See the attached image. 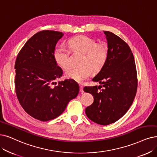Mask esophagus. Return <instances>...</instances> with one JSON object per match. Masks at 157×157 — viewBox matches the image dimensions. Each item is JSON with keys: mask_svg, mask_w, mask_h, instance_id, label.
<instances>
[{"mask_svg": "<svg viewBox=\"0 0 157 157\" xmlns=\"http://www.w3.org/2000/svg\"><path fill=\"white\" fill-rule=\"evenodd\" d=\"M79 87H80V92H83V86L82 84H79Z\"/></svg>", "mask_w": 157, "mask_h": 157, "instance_id": "34e87169", "label": "esophagus"}]
</instances>
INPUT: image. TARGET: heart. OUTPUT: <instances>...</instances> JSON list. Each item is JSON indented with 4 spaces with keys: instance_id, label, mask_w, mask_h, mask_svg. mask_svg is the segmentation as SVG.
<instances>
[{
    "instance_id": "obj_1",
    "label": "heart",
    "mask_w": 157,
    "mask_h": 157,
    "mask_svg": "<svg viewBox=\"0 0 157 157\" xmlns=\"http://www.w3.org/2000/svg\"><path fill=\"white\" fill-rule=\"evenodd\" d=\"M68 46L73 52L83 53L79 60V66H71L65 71L66 77L78 82L88 78L93 73H97L103 67L108 59V49L104 44L97 43L86 35L74 36L68 41ZM56 63L62 68L70 65V53L63 46H58L53 52Z\"/></svg>"
}]
</instances>
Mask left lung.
I'll list each match as a JSON object with an SVG mask.
<instances>
[{
    "instance_id": "8db88e82",
    "label": "left lung",
    "mask_w": 157,
    "mask_h": 157,
    "mask_svg": "<svg viewBox=\"0 0 157 157\" xmlns=\"http://www.w3.org/2000/svg\"><path fill=\"white\" fill-rule=\"evenodd\" d=\"M104 33L108 40V59L93 78L103 86L85 87L84 91L94 98L93 103L86 108L87 117L106 126L119 120L128 111L136 95L138 80L134 57L128 44L110 31ZM101 87L103 89L101 90Z\"/></svg>"
}]
</instances>
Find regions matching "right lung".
I'll list each match as a JSON object with an SVG mask.
<instances>
[{"label": "right lung", "instance_id": "right-lung-1", "mask_svg": "<svg viewBox=\"0 0 157 157\" xmlns=\"http://www.w3.org/2000/svg\"><path fill=\"white\" fill-rule=\"evenodd\" d=\"M62 36L59 31H39L26 42L15 61L18 101L28 115L43 122L60 115L79 91L73 79L55 82L63 74L53 57L56 44Z\"/></svg>", "mask_w": 157, "mask_h": 157}]
</instances>
